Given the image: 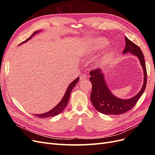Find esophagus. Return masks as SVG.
<instances>
[{
	"label": "esophagus",
	"instance_id": "34e87169",
	"mask_svg": "<svg viewBox=\"0 0 155 155\" xmlns=\"http://www.w3.org/2000/svg\"><path fill=\"white\" fill-rule=\"evenodd\" d=\"M88 78V76L87 74H82L81 75V76H80V79H81V80H83V79H87Z\"/></svg>",
	"mask_w": 155,
	"mask_h": 155
}]
</instances>
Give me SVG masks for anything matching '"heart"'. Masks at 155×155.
<instances>
[{"label":"heart","mask_w":155,"mask_h":155,"mask_svg":"<svg viewBox=\"0 0 155 155\" xmlns=\"http://www.w3.org/2000/svg\"><path fill=\"white\" fill-rule=\"evenodd\" d=\"M108 41L105 39H99L96 40L94 43V47L96 48H104L107 45Z\"/></svg>","instance_id":"heart-1"}]
</instances>
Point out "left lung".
I'll return each instance as SVG.
<instances>
[{"mask_svg": "<svg viewBox=\"0 0 155 155\" xmlns=\"http://www.w3.org/2000/svg\"><path fill=\"white\" fill-rule=\"evenodd\" d=\"M125 48L124 54L130 52L137 55L144 71V82L142 90L137 95L129 100H121L112 94L104 80V74L100 68L94 69L90 72V81L92 83L91 100L95 109L102 114L117 115L123 114L130 110L137 104L140 97L143 94L147 84V70L145 67L144 55L142 51L127 37H125Z\"/></svg>", "mask_w": 155, "mask_h": 155, "instance_id": "8db88e82", "label": "left lung"}]
</instances>
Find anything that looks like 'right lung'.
<instances>
[{
	"mask_svg": "<svg viewBox=\"0 0 155 155\" xmlns=\"http://www.w3.org/2000/svg\"><path fill=\"white\" fill-rule=\"evenodd\" d=\"M37 31H35L34 33V34L33 35H35ZM33 35H31L29 38H28L26 40H25V41H23L22 43H25V42H26L28 40L30 39L31 37H33ZM79 78H76L75 80H74L70 84V85L68 86L67 90L65 92L64 95L63 97V99L61 100L59 102V104L55 107L52 110H51L50 111L46 112V113H44V114H36L35 116L37 117H39V118H48V117H51V116H55L56 115H58L59 114H60L61 112H63V110L64 109V108L66 107L67 105L68 104V102L69 101V98H70V93L72 92V90L74 88V87L76 86V83L78 82Z\"/></svg>",
	"mask_w": 155,
	"mask_h": 155,
	"instance_id": "1",
	"label": "right lung"
}]
</instances>
